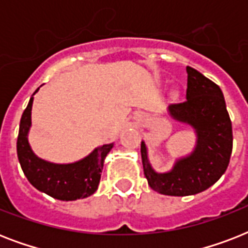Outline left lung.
<instances>
[{
    "label": "left lung",
    "instance_id": "left-lung-1",
    "mask_svg": "<svg viewBox=\"0 0 248 248\" xmlns=\"http://www.w3.org/2000/svg\"><path fill=\"white\" fill-rule=\"evenodd\" d=\"M186 100L170 105L167 112L173 121L193 128V151L176 158L171 170L158 172L149 161L144 140L140 149L148 184L165 196H193L210 188L227 171L233 148L232 122L221 89L194 68L186 67Z\"/></svg>",
    "mask_w": 248,
    "mask_h": 248
}]
</instances>
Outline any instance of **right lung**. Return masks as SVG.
Wrapping results in <instances>:
<instances>
[{"label": "right lung", "instance_id": "obj_1", "mask_svg": "<svg viewBox=\"0 0 248 248\" xmlns=\"http://www.w3.org/2000/svg\"><path fill=\"white\" fill-rule=\"evenodd\" d=\"M40 87L29 99L19 126L16 152L21 170L34 188L55 200L76 201L87 198L96 192L105 157L112 151L114 143L96 147L90 155L76 162L55 163L40 158L33 152L28 140L32 126L33 96Z\"/></svg>", "mask_w": 248, "mask_h": 248}]
</instances>
